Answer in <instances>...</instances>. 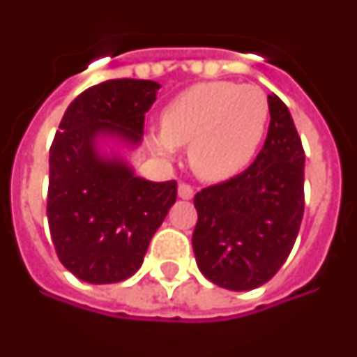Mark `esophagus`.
I'll return each instance as SVG.
<instances>
[{
    "label": "esophagus",
    "instance_id": "34e87169",
    "mask_svg": "<svg viewBox=\"0 0 357 357\" xmlns=\"http://www.w3.org/2000/svg\"><path fill=\"white\" fill-rule=\"evenodd\" d=\"M178 195L181 197V199H193V195H195V191H193V187L189 185V183H179Z\"/></svg>",
    "mask_w": 357,
    "mask_h": 357
}]
</instances>
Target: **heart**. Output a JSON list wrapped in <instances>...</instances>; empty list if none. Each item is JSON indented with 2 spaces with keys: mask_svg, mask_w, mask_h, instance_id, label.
Instances as JSON below:
<instances>
[{
  "mask_svg": "<svg viewBox=\"0 0 357 357\" xmlns=\"http://www.w3.org/2000/svg\"><path fill=\"white\" fill-rule=\"evenodd\" d=\"M271 108L263 89L228 81L201 83L178 94L162 112L154 149L172 156L189 144V162L206 181L238 176L263 141Z\"/></svg>",
  "mask_w": 357,
  "mask_h": 357,
  "instance_id": "b5f03b06",
  "label": "heart"
}]
</instances>
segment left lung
<instances>
[{"label":"left lung","mask_w":357,"mask_h":357,"mask_svg":"<svg viewBox=\"0 0 357 357\" xmlns=\"http://www.w3.org/2000/svg\"><path fill=\"white\" fill-rule=\"evenodd\" d=\"M268 133L253 164L193 199L197 266L226 290L245 291L268 282L290 255L303 218L301 139L276 94H268Z\"/></svg>","instance_id":"1"}]
</instances>
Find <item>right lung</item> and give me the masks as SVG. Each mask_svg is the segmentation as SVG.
I'll use <instances>...</instances> for the list:
<instances>
[{
	"label": "right lung",
	"mask_w": 357,
	"mask_h": 357,
	"mask_svg": "<svg viewBox=\"0 0 357 357\" xmlns=\"http://www.w3.org/2000/svg\"><path fill=\"white\" fill-rule=\"evenodd\" d=\"M160 84L112 79L75 98L50 146L48 224L56 253L89 284L121 282L141 268L144 253L176 203L178 183L149 181L98 154L96 139L141 143L144 114Z\"/></svg>",
	"instance_id": "1"
}]
</instances>
